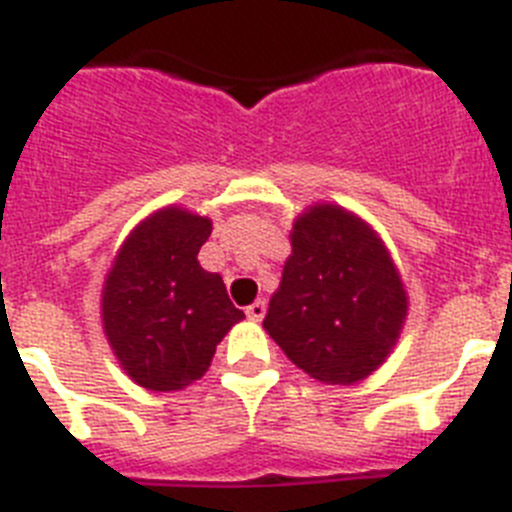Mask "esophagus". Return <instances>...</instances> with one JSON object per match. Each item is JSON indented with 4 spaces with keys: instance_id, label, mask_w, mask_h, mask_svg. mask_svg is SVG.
<instances>
[{
    "instance_id": "1",
    "label": "esophagus",
    "mask_w": 512,
    "mask_h": 512,
    "mask_svg": "<svg viewBox=\"0 0 512 512\" xmlns=\"http://www.w3.org/2000/svg\"><path fill=\"white\" fill-rule=\"evenodd\" d=\"M246 315H248V320H253V323H259V320H264L266 302L259 300V302H253V305H248L246 307Z\"/></svg>"
}]
</instances>
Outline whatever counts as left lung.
<instances>
[{
	"label": "left lung",
	"mask_w": 512,
	"mask_h": 512,
	"mask_svg": "<svg viewBox=\"0 0 512 512\" xmlns=\"http://www.w3.org/2000/svg\"><path fill=\"white\" fill-rule=\"evenodd\" d=\"M292 253L264 330L323 384H359L390 359L408 289L382 235L338 202H312L289 230Z\"/></svg>",
	"instance_id": "left-lung-1"
}]
</instances>
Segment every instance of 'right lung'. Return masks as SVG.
I'll list each match as a JSON object with an SVG mask.
<instances>
[{
	"label": "right lung",
	"mask_w": 512,
	"mask_h": 512,
	"mask_svg": "<svg viewBox=\"0 0 512 512\" xmlns=\"http://www.w3.org/2000/svg\"><path fill=\"white\" fill-rule=\"evenodd\" d=\"M212 220L184 205L146 215L125 235L99 295L104 338L138 387L179 392L205 377L217 343L246 315L223 277L197 261Z\"/></svg>",
	"instance_id": "add662e5"
}]
</instances>
